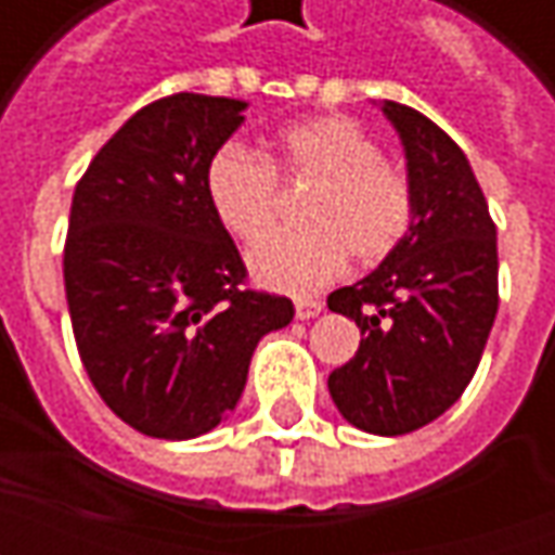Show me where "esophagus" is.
<instances>
[{"label":"esophagus","instance_id":"esophagus-1","mask_svg":"<svg viewBox=\"0 0 555 555\" xmlns=\"http://www.w3.org/2000/svg\"><path fill=\"white\" fill-rule=\"evenodd\" d=\"M294 309H297V318L300 321H309V318H314V314H321V300H306V297H300V300L294 302Z\"/></svg>","mask_w":555,"mask_h":555}]
</instances>
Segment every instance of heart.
I'll list each match as a JSON object with an SVG mask.
<instances>
[{
    "mask_svg": "<svg viewBox=\"0 0 555 555\" xmlns=\"http://www.w3.org/2000/svg\"><path fill=\"white\" fill-rule=\"evenodd\" d=\"M282 181H312L302 198V229L273 231L249 249V270L267 288L309 294L336 276L348 255L380 264L410 234L416 195L404 171L353 118L321 115L285 127L270 159L241 145L219 147L205 171L207 205L219 225L255 241L270 229Z\"/></svg>",
    "mask_w": 555,
    "mask_h": 555,
    "instance_id": "b5f03b06",
    "label": "heart"
}]
</instances>
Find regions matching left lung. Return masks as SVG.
I'll use <instances>...</instances> for the list:
<instances>
[{
    "label": "left lung",
    "instance_id": "obj_1",
    "mask_svg": "<svg viewBox=\"0 0 555 555\" xmlns=\"http://www.w3.org/2000/svg\"><path fill=\"white\" fill-rule=\"evenodd\" d=\"M384 115L404 145L416 217L384 264L326 297L362 333L357 357L326 384L350 425L398 437L464 396L500 306V261L464 151L404 103L384 101Z\"/></svg>",
    "mask_w": 555,
    "mask_h": 555
}]
</instances>
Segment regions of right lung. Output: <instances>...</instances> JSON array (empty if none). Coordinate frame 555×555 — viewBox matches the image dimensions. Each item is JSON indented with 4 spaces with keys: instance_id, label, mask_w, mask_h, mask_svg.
<instances>
[{
    "instance_id": "add662e5",
    "label": "right lung",
    "mask_w": 555,
    "mask_h": 555,
    "mask_svg": "<svg viewBox=\"0 0 555 555\" xmlns=\"http://www.w3.org/2000/svg\"><path fill=\"white\" fill-rule=\"evenodd\" d=\"M246 103L169 94L142 106L79 178L65 294L79 360L115 416L157 440H193L241 401L261 336L294 302L246 288L207 205L210 157Z\"/></svg>"
}]
</instances>
